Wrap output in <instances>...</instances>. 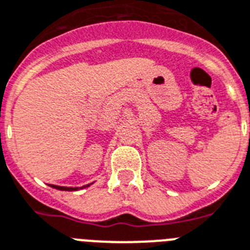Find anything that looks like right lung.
Masks as SVG:
<instances>
[{
  "mask_svg": "<svg viewBox=\"0 0 250 250\" xmlns=\"http://www.w3.org/2000/svg\"><path fill=\"white\" fill-rule=\"evenodd\" d=\"M91 184L86 185V186H82L81 188H88ZM51 188H56V190H62V191H77V190H79V188H65V186H56V185H50Z\"/></svg>",
  "mask_w": 250,
  "mask_h": 250,
  "instance_id": "1",
  "label": "right lung"
}]
</instances>
